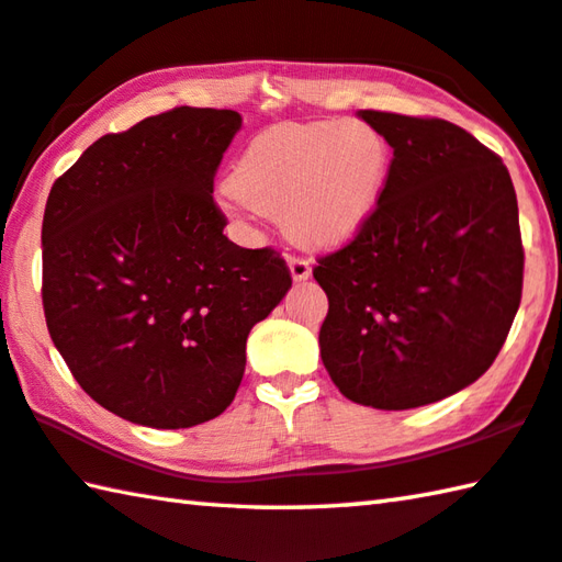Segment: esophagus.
Returning <instances> with one entry per match:
<instances>
[{
  "label": "esophagus",
  "instance_id": "1",
  "mask_svg": "<svg viewBox=\"0 0 562 562\" xmlns=\"http://www.w3.org/2000/svg\"><path fill=\"white\" fill-rule=\"evenodd\" d=\"M288 262H290V272H292V280H297V282H302V280H307V278H310V274H312V268H310V260H304V258H290Z\"/></svg>",
  "mask_w": 562,
  "mask_h": 562
}]
</instances>
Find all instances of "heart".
<instances>
[{
	"label": "heart",
	"mask_w": 562,
	"mask_h": 562,
	"mask_svg": "<svg viewBox=\"0 0 562 562\" xmlns=\"http://www.w3.org/2000/svg\"><path fill=\"white\" fill-rule=\"evenodd\" d=\"M391 169V145L359 120H322L262 132L221 191L238 216L282 221L304 248H336L373 216Z\"/></svg>",
	"instance_id": "1"
}]
</instances>
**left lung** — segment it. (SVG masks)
Listing matches in <instances>:
<instances>
[{"label": "left lung", "instance_id": "8db88e82", "mask_svg": "<svg viewBox=\"0 0 562 562\" xmlns=\"http://www.w3.org/2000/svg\"><path fill=\"white\" fill-rule=\"evenodd\" d=\"M393 147L379 206L314 280L322 361L353 403L407 411L462 391L521 304L518 203L502 157L440 117L361 110Z\"/></svg>", "mask_w": 562, "mask_h": 562}]
</instances>
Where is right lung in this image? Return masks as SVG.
Listing matches in <instances>:
<instances>
[{
	"label": "right lung",
	"mask_w": 562,
	"mask_h": 562,
	"mask_svg": "<svg viewBox=\"0 0 562 562\" xmlns=\"http://www.w3.org/2000/svg\"><path fill=\"white\" fill-rule=\"evenodd\" d=\"M240 125L236 110L175 108L100 137L50 187L48 334L122 420L179 430L218 417L250 329L292 288L280 252L223 236L213 177Z\"/></svg>",
	"instance_id": "right-lung-1"
}]
</instances>
